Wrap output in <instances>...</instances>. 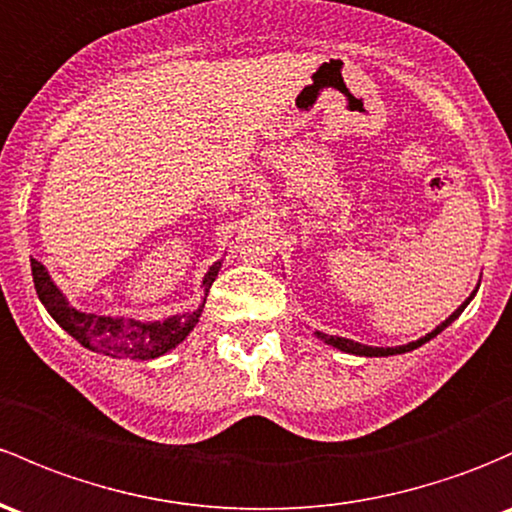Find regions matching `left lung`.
<instances>
[{
    "mask_svg": "<svg viewBox=\"0 0 512 512\" xmlns=\"http://www.w3.org/2000/svg\"><path fill=\"white\" fill-rule=\"evenodd\" d=\"M473 294H476V292H473ZM473 294H471L469 299L464 301V304L459 306V309L454 311V314L449 316V319L444 321V324H439L437 328H434L432 333H427V336H422V338H419V341H412V343H407V346H395V348H373V346H363V343L348 341V338H341V336H328V333H319V331H316V336H319L321 341H324V343H328V346L338 348V351L355 353V355H368V358H380V355H397V353H407V351H414V348H419V346H422V343L432 341V338L437 336V333L444 331V328L449 326L451 321H454V319H459V314H461V311L466 309V304H469V301L473 299Z\"/></svg>",
    "mask_w": 512,
    "mask_h": 512,
    "instance_id": "obj_1",
    "label": "left lung"
}]
</instances>
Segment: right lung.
<instances>
[{"mask_svg": "<svg viewBox=\"0 0 512 512\" xmlns=\"http://www.w3.org/2000/svg\"><path fill=\"white\" fill-rule=\"evenodd\" d=\"M220 262L208 270L203 287L211 289L213 279L218 277ZM31 274H34V287L39 294L41 304L46 306L48 314L56 319V324L68 331L80 346L90 348V351L110 355V358H125V360H152L159 355L169 353L171 348L179 346L181 341L193 331L198 324L203 304L196 311L184 316H171L166 321H154V324H142V321H125V319H112V316H95L85 314V311L73 309L68 299L63 297L61 289L53 284L48 277L46 267L39 260H31Z\"/></svg>", "mask_w": 512, "mask_h": 512, "instance_id": "add662e5", "label": "right lung"}]
</instances>
